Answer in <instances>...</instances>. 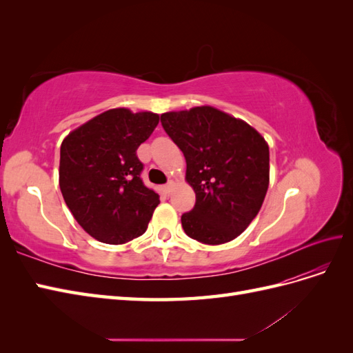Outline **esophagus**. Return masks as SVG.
Masks as SVG:
<instances>
[{"mask_svg":"<svg viewBox=\"0 0 353 353\" xmlns=\"http://www.w3.org/2000/svg\"><path fill=\"white\" fill-rule=\"evenodd\" d=\"M172 188H174V183H168L166 185H163V193H166V194H169L170 191H172Z\"/></svg>","mask_w":353,"mask_h":353,"instance_id":"34e87169","label":"esophagus"}]
</instances>
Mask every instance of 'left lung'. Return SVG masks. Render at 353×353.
Wrapping results in <instances>:
<instances>
[{"label":"left lung","instance_id":"1","mask_svg":"<svg viewBox=\"0 0 353 353\" xmlns=\"http://www.w3.org/2000/svg\"><path fill=\"white\" fill-rule=\"evenodd\" d=\"M165 132L184 153L185 179L196 205L181 216L188 237L223 244L258 215L270 185V147L241 119L210 105L160 116Z\"/></svg>","mask_w":353,"mask_h":353}]
</instances>
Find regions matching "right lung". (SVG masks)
I'll return each instance as SVG.
<instances>
[{
	"mask_svg": "<svg viewBox=\"0 0 353 353\" xmlns=\"http://www.w3.org/2000/svg\"><path fill=\"white\" fill-rule=\"evenodd\" d=\"M159 114L112 109L72 131L60 147V190L73 218L91 237L123 244L145 232L159 194L144 185L137 148Z\"/></svg>",
	"mask_w": 353,
	"mask_h": 353,
	"instance_id": "1",
	"label": "right lung"
}]
</instances>
